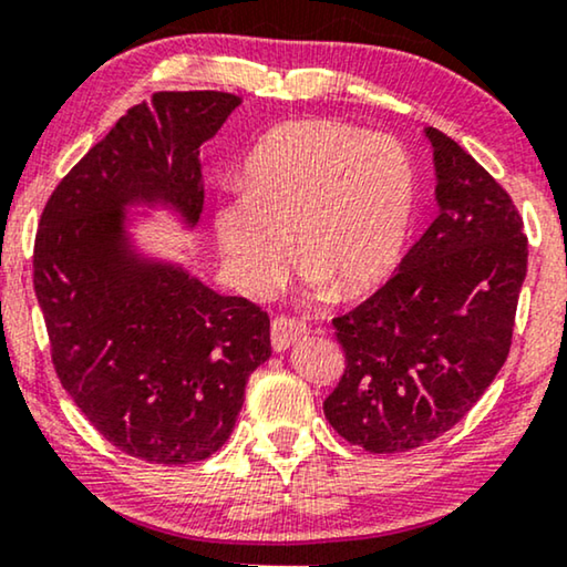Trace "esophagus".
Instances as JSON below:
<instances>
[{
	"instance_id": "1",
	"label": "esophagus",
	"mask_w": 567,
	"mask_h": 567,
	"mask_svg": "<svg viewBox=\"0 0 567 567\" xmlns=\"http://www.w3.org/2000/svg\"><path fill=\"white\" fill-rule=\"evenodd\" d=\"M307 336V322L293 320V317H276L274 324H270V343H274V351H286L297 340Z\"/></svg>"
}]
</instances>
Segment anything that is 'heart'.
Here are the masks:
<instances>
[{"label":"heart","mask_w":567,"mask_h":567,"mask_svg":"<svg viewBox=\"0 0 567 567\" xmlns=\"http://www.w3.org/2000/svg\"><path fill=\"white\" fill-rule=\"evenodd\" d=\"M239 190L214 227L247 293L278 281L291 237L312 289L369 297L398 270L415 227L413 157L398 138L343 121L268 131L245 157Z\"/></svg>","instance_id":"b5f03b06"}]
</instances>
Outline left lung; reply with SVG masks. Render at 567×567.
I'll return each instance as SVG.
<instances>
[{
	"instance_id": "8db88e82",
	"label": "left lung",
	"mask_w": 567,
	"mask_h": 567,
	"mask_svg": "<svg viewBox=\"0 0 567 567\" xmlns=\"http://www.w3.org/2000/svg\"><path fill=\"white\" fill-rule=\"evenodd\" d=\"M423 134L439 216L374 297L332 320L346 371L324 417L374 454L429 444L470 413L508 359L526 278L508 193L454 138Z\"/></svg>"
}]
</instances>
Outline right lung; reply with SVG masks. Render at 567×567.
I'll list each match as a JSON object with an SVG mask.
<instances>
[{"mask_svg": "<svg viewBox=\"0 0 567 567\" xmlns=\"http://www.w3.org/2000/svg\"><path fill=\"white\" fill-rule=\"evenodd\" d=\"M237 95L157 92L76 162L43 208L33 281L56 374L121 452L190 464L229 439L245 384L270 359V320L221 297L183 262L144 252L134 208H167L193 231L204 212L200 146Z\"/></svg>", "mask_w": 567, "mask_h": 567, "instance_id": "right-lung-1", "label": "right lung"}]
</instances>
